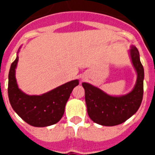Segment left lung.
<instances>
[{
  "label": "left lung",
  "mask_w": 155,
  "mask_h": 155,
  "mask_svg": "<svg viewBox=\"0 0 155 155\" xmlns=\"http://www.w3.org/2000/svg\"><path fill=\"white\" fill-rule=\"evenodd\" d=\"M129 54L137 75L136 84L129 93L114 96L89 83H82L85 91L87 114L93 122L99 125L113 127L123 124L135 114L140 106L143 99L144 71L137 48L131 46Z\"/></svg>",
  "instance_id": "obj_1"
}]
</instances>
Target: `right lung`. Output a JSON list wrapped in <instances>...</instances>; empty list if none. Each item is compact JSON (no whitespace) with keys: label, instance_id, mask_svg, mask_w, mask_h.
Masks as SVG:
<instances>
[{"label":"right lung","instance_id":"1","mask_svg":"<svg viewBox=\"0 0 155 155\" xmlns=\"http://www.w3.org/2000/svg\"><path fill=\"white\" fill-rule=\"evenodd\" d=\"M18 61L17 54L8 74V98L12 109L32 127H44L57 124L62 118L66 103L74 87L78 85L79 81H71L39 95H29L18 85L15 78Z\"/></svg>","mask_w":155,"mask_h":155}]
</instances>
